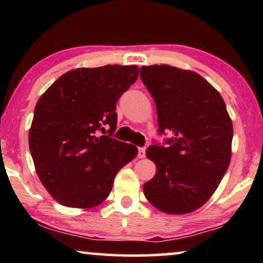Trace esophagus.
<instances>
[{"mask_svg":"<svg viewBox=\"0 0 263 263\" xmlns=\"http://www.w3.org/2000/svg\"><path fill=\"white\" fill-rule=\"evenodd\" d=\"M138 157L140 159H142V158L146 157V149L145 148H139L138 151Z\"/></svg>","mask_w":263,"mask_h":263,"instance_id":"1","label":"esophagus"}]
</instances>
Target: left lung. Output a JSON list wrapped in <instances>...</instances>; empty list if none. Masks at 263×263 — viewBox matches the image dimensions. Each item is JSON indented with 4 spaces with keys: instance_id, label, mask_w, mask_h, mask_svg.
I'll list each match as a JSON object with an SVG mask.
<instances>
[{
    "instance_id": "1",
    "label": "left lung",
    "mask_w": 263,
    "mask_h": 263,
    "mask_svg": "<svg viewBox=\"0 0 263 263\" xmlns=\"http://www.w3.org/2000/svg\"><path fill=\"white\" fill-rule=\"evenodd\" d=\"M140 78L156 103L159 133L172 134L168 147L146 151L157 171L143 194L164 213H190L211 199L228 170L232 121L220 93L195 71L154 64L141 67Z\"/></svg>"
}]
</instances>
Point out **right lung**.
Here are the masks:
<instances>
[{
	"instance_id": "obj_1",
	"label": "right lung",
	"mask_w": 263,
	"mask_h": 263,
	"mask_svg": "<svg viewBox=\"0 0 263 263\" xmlns=\"http://www.w3.org/2000/svg\"><path fill=\"white\" fill-rule=\"evenodd\" d=\"M139 77L136 66L77 68L61 75L34 107L28 145L42 184L57 202L87 210L109 196L138 148L110 136L116 103Z\"/></svg>"
}]
</instances>
